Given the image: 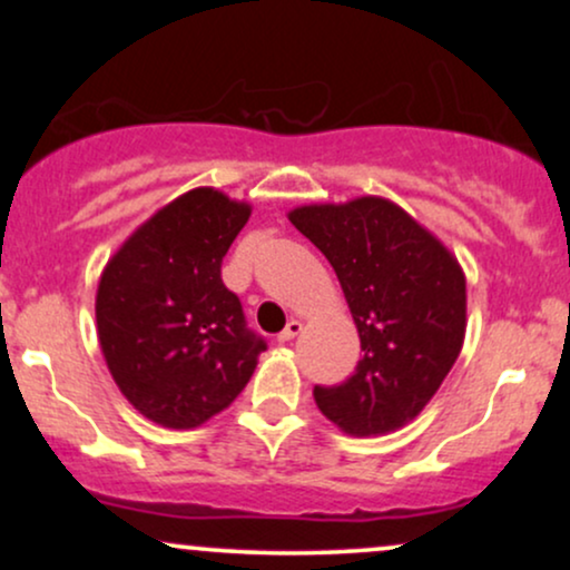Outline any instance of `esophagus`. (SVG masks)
<instances>
[{
  "instance_id": "1",
  "label": "esophagus",
  "mask_w": 570,
  "mask_h": 570,
  "mask_svg": "<svg viewBox=\"0 0 570 570\" xmlns=\"http://www.w3.org/2000/svg\"><path fill=\"white\" fill-rule=\"evenodd\" d=\"M303 332V322L299 318H289V324L284 326V332L278 335V343H289V340H294Z\"/></svg>"
}]
</instances>
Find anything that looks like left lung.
<instances>
[{
	"label": "left lung",
	"instance_id": "left-lung-1",
	"mask_svg": "<svg viewBox=\"0 0 570 570\" xmlns=\"http://www.w3.org/2000/svg\"><path fill=\"white\" fill-rule=\"evenodd\" d=\"M286 217L335 267L362 340L348 381L313 389L318 410L348 436L407 426L463 348V267L429 227L381 195L307 203Z\"/></svg>",
	"mask_w": 570,
	"mask_h": 570
}]
</instances>
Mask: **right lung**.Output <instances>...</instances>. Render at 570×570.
<instances>
[{"label": "right lung", "instance_id": "add662e5", "mask_svg": "<svg viewBox=\"0 0 570 570\" xmlns=\"http://www.w3.org/2000/svg\"><path fill=\"white\" fill-rule=\"evenodd\" d=\"M248 217L246 200L195 187L141 222L101 271L104 362L120 394L158 426L198 429L230 407L265 351L222 284V257Z\"/></svg>", "mask_w": 570, "mask_h": 570}]
</instances>
